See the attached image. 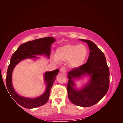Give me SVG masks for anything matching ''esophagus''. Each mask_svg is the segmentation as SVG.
I'll return each instance as SVG.
<instances>
[{"label": "esophagus", "instance_id": "obj_1", "mask_svg": "<svg viewBox=\"0 0 123 123\" xmlns=\"http://www.w3.org/2000/svg\"><path fill=\"white\" fill-rule=\"evenodd\" d=\"M60 72H61L62 73H66V69L65 68V67H61V69H60Z\"/></svg>", "mask_w": 123, "mask_h": 123}]
</instances>
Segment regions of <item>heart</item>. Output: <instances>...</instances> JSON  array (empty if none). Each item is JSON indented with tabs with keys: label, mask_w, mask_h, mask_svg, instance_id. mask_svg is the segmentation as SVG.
<instances>
[{
	"label": "heart",
	"mask_w": 123,
	"mask_h": 123,
	"mask_svg": "<svg viewBox=\"0 0 123 123\" xmlns=\"http://www.w3.org/2000/svg\"><path fill=\"white\" fill-rule=\"evenodd\" d=\"M88 55V50L84 44H67L58 48L56 56L53 60L56 63L59 61H69L70 66L72 68H78L84 63Z\"/></svg>",
	"instance_id": "1"
}]
</instances>
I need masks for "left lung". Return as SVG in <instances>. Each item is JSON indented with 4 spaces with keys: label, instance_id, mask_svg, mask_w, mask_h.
I'll list each match as a JSON object with an SVG mask.
<instances>
[{
    "label": "left lung",
    "instance_id": "8db88e82",
    "mask_svg": "<svg viewBox=\"0 0 123 123\" xmlns=\"http://www.w3.org/2000/svg\"><path fill=\"white\" fill-rule=\"evenodd\" d=\"M81 41L88 44L90 52L86 63L68 72V96L75 105L89 107L98 103L107 93L110 85V71L103 52L92 41L87 39ZM86 74L91 78L89 84L81 90L73 88L72 79Z\"/></svg>",
    "mask_w": 123,
    "mask_h": 123
}]
</instances>
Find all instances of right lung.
Segmentation results:
<instances>
[{
    "instance_id": "right-lung-1",
    "label": "right lung",
    "mask_w": 123,
    "mask_h": 123,
    "mask_svg": "<svg viewBox=\"0 0 123 123\" xmlns=\"http://www.w3.org/2000/svg\"><path fill=\"white\" fill-rule=\"evenodd\" d=\"M55 41V39L53 37H46L35 39L34 41L27 42L20 45L12 55L10 63L7 69L6 78V85L7 89H6V87L5 88L6 91L7 90L8 91L10 94L12 96L10 97H12V99H13L16 103L26 109H33V108L41 106L47 103L49 98L50 89L54 81L55 80L56 76L59 73V69H56L53 71L45 73L44 79L45 82L47 84L46 91L44 94L39 97L34 99H30L19 96L14 90L12 85L11 80L12 71L14 67L16 64L19 63L22 60L27 58L37 57L35 55L44 54L49 57L51 45Z\"/></svg>"
}]
</instances>
